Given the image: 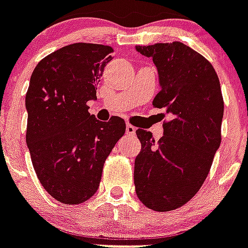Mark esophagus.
<instances>
[{
    "mask_svg": "<svg viewBox=\"0 0 248 248\" xmlns=\"http://www.w3.org/2000/svg\"><path fill=\"white\" fill-rule=\"evenodd\" d=\"M135 132H136V128L132 124H126V134L130 135V136H134Z\"/></svg>",
    "mask_w": 248,
    "mask_h": 248,
    "instance_id": "34e87169",
    "label": "esophagus"
}]
</instances>
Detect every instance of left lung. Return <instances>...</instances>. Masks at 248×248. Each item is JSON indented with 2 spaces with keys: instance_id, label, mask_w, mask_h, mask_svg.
<instances>
[{
  "instance_id": "8db88e82",
  "label": "left lung",
  "mask_w": 248,
  "mask_h": 248,
  "mask_svg": "<svg viewBox=\"0 0 248 248\" xmlns=\"http://www.w3.org/2000/svg\"><path fill=\"white\" fill-rule=\"evenodd\" d=\"M158 68L160 92L153 100L172 120L155 141L136 130L141 152L135 159V190L145 206L170 211L190 201L202 186L222 141L223 102L210 62L181 42L136 46Z\"/></svg>"
}]
</instances>
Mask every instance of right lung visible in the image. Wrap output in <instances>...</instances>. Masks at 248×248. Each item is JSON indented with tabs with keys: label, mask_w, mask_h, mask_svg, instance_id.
Listing matches in <instances>:
<instances>
[{
	"label": "right lung",
	"mask_w": 248,
	"mask_h": 248,
	"mask_svg": "<svg viewBox=\"0 0 248 248\" xmlns=\"http://www.w3.org/2000/svg\"><path fill=\"white\" fill-rule=\"evenodd\" d=\"M109 46L74 43L48 54L34 68L26 92V144L44 190L67 205L89 200L126 124L100 122L88 112L95 86L112 60Z\"/></svg>",
	"instance_id": "add662e5"
}]
</instances>
